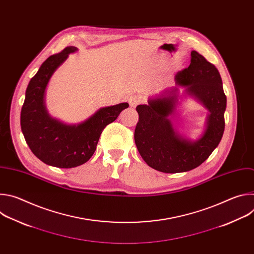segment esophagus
<instances>
[{"label":"esophagus","mask_w":254,"mask_h":254,"mask_svg":"<svg viewBox=\"0 0 254 254\" xmlns=\"http://www.w3.org/2000/svg\"><path fill=\"white\" fill-rule=\"evenodd\" d=\"M142 101V98L140 96H137V95H132L129 97L128 99V103L131 107H135L138 103H140Z\"/></svg>","instance_id":"obj_1"}]
</instances>
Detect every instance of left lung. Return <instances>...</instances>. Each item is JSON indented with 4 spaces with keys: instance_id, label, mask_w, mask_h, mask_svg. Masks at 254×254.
Segmentation results:
<instances>
[{
    "instance_id": "1",
    "label": "left lung",
    "mask_w": 254,
    "mask_h": 254,
    "mask_svg": "<svg viewBox=\"0 0 254 254\" xmlns=\"http://www.w3.org/2000/svg\"><path fill=\"white\" fill-rule=\"evenodd\" d=\"M175 83L186 87L210 112L202 136L196 141L181 137L168 120L177 102V87L150 99L149 104L137 105L134 129V141L143 161L157 171L172 174L193 170L209 158L222 138L226 110L219 71L197 51L191 52L189 67L175 75Z\"/></svg>"
}]
</instances>
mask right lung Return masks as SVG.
<instances>
[{
    "mask_svg": "<svg viewBox=\"0 0 254 254\" xmlns=\"http://www.w3.org/2000/svg\"><path fill=\"white\" fill-rule=\"evenodd\" d=\"M77 50L68 46L48 57L30 80L21 111V128L32 153L43 163L63 169L86 163L94 154L103 128L128 107L124 102L98 110L87 121L67 126L52 119L44 105V93L53 72L68 54Z\"/></svg>",
    "mask_w": 254,
    "mask_h": 254,
    "instance_id": "obj_1",
    "label": "right lung"
}]
</instances>
